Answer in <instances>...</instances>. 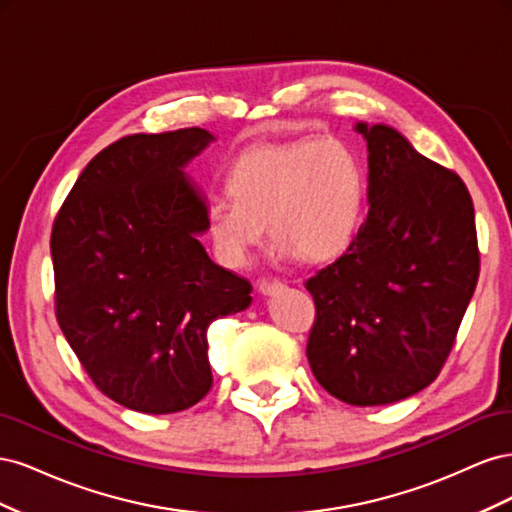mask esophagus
<instances>
[{
  "label": "esophagus",
  "instance_id": "34e87169",
  "mask_svg": "<svg viewBox=\"0 0 512 512\" xmlns=\"http://www.w3.org/2000/svg\"><path fill=\"white\" fill-rule=\"evenodd\" d=\"M258 290H260L262 294H275V292L284 290V284H282V282H277V280H273V282H269V280H262V282L258 284Z\"/></svg>",
  "mask_w": 512,
  "mask_h": 512
}]
</instances>
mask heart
<instances>
[{
    "label": "heart",
    "instance_id": "b5f03b06",
    "mask_svg": "<svg viewBox=\"0 0 512 512\" xmlns=\"http://www.w3.org/2000/svg\"><path fill=\"white\" fill-rule=\"evenodd\" d=\"M226 192L205 209L209 239L228 267H243L265 239L280 260L342 256L363 222V162L339 138H301L245 149L226 170Z\"/></svg>",
    "mask_w": 512,
    "mask_h": 512
}]
</instances>
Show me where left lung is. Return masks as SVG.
<instances>
[{
    "label": "left lung",
    "instance_id": "8db88e82",
    "mask_svg": "<svg viewBox=\"0 0 512 512\" xmlns=\"http://www.w3.org/2000/svg\"><path fill=\"white\" fill-rule=\"evenodd\" d=\"M367 220L344 256L309 277L316 303L307 361L324 391L384 406L438 378L478 282L466 183L395 128L359 121Z\"/></svg>",
    "mask_w": 512,
    "mask_h": 512
}]
</instances>
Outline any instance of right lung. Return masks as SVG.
I'll use <instances>...</instances> for the list:
<instances>
[{
    "instance_id": "add662e5",
    "label": "right lung",
    "mask_w": 512,
    "mask_h": 512,
    "mask_svg": "<svg viewBox=\"0 0 512 512\" xmlns=\"http://www.w3.org/2000/svg\"><path fill=\"white\" fill-rule=\"evenodd\" d=\"M203 128L134 134L76 179L53 226L55 314L98 389L123 408L181 412L211 389L207 329L252 286L209 258L205 198L188 164Z\"/></svg>"
}]
</instances>
